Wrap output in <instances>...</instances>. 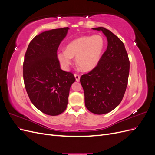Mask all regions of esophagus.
<instances>
[{
    "mask_svg": "<svg viewBox=\"0 0 155 155\" xmlns=\"http://www.w3.org/2000/svg\"><path fill=\"white\" fill-rule=\"evenodd\" d=\"M74 77H75V79H76V80L77 81H79V80H80V76H79V75L75 74H74Z\"/></svg>",
    "mask_w": 155,
    "mask_h": 155,
    "instance_id": "34e87169",
    "label": "esophagus"
}]
</instances>
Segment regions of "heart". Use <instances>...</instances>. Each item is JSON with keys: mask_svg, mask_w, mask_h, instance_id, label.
Wrapping results in <instances>:
<instances>
[{"mask_svg": "<svg viewBox=\"0 0 155 155\" xmlns=\"http://www.w3.org/2000/svg\"><path fill=\"white\" fill-rule=\"evenodd\" d=\"M105 46V40L100 35H84L71 41L65 47V50L59 51L58 58L64 68L76 62L83 71H91L99 63Z\"/></svg>", "mask_w": 155, "mask_h": 155, "instance_id": "1", "label": "heart"}]
</instances>
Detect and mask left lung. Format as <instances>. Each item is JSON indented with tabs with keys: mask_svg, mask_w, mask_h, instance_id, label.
I'll list each match as a JSON object with an SVG mask.
<instances>
[{
	"mask_svg": "<svg viewBox=\"0 0 155 155\" xmlns=\"http://www.w3.org/2000/svg\"><path fill=\"white\" fill-rule=\"evenodd\" d=\"M92 29L103 32L107 48L97 66L83 75L80 82L87 109L94 114H104L114 110L123 99L130 63L124 44L118 37L104 27Z\"/></svg>",
	"mask_w": 155,
	"mask_h": 155,
	"instance_id": "left-lung-1",
	"label": "left lung"
}]
</instances>
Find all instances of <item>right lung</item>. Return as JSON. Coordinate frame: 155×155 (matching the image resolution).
<instances>
[{
  "instance_id": "add662e5",
  "label": "right lung",
  "mask_w": 155,
  "mask_h": 155,
  "mask_svg": "<svg viewBox=\"0 0 155 155\" xmlns=\"http://www.w3.org/2000/svg\"><path fill=\"white\" fill-rule=\"evenodd\" d=\"M69 28L45 31L30 43L23 64L26 92L34 105L43 113L57 116L67 109L73 74L61 69L57 51Z\"/></svg>"
}]
</instances>
